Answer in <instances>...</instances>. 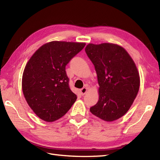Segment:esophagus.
I'll return each instance as SVG.
<instances>
[{
    "label": "esophagus",
    "mask_w": 160,
    "mask_h": 160,
    "mask_svg": "<svg viewBox=\"0 0 160 160\" xmlns=\"http://www.w3.org/2000/svg\"><path fill=\"white\" fill-rule=\"evenodd\" d=\"M87 91V88L86 87H83L82 88L80 89V92L82 95H84L85 93H86Z\"/></svg>",
    "instance_id": "34e87169"
}]
</instances>
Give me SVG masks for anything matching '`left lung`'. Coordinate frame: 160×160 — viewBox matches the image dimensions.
I'll use <instances>...</instances> for the list:
<instances>
[{"instance_id":"1","label":"left lung","mask_w":160,"mask_h":160,"mask_svg":"<svg viewBox=\"0 0 160 160\" xmlns=\"http://www.w3.org/2000/svg\"><path fill=\"white\" fill-rule=\"evenodd\" d=\"M85 52L95 66L99 100L90 108L95 116L113 121L128 112L140 87L138 69L123 48L114 43H89Z\"/></svg>"}]
</instances>
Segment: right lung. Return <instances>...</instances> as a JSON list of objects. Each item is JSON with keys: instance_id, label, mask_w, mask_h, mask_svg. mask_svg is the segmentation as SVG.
<instances>
[{"instance_id": "add662e5", "label": "right lung", "mask_w": 160, "mask_h": 160, "mask_svg": "<svg viewBox=\"0 0 160 160\" xmlns=\"http://www.w3.org/2000/svg\"><path fill=\"white\" fill-rule=\"evenodd\" d=\"M84 46V43L51 42L29 59L22 76V91L41 119L58 120L76 102L77 96L69 88L65 66Z\"/></svg>"}]
</instances>
